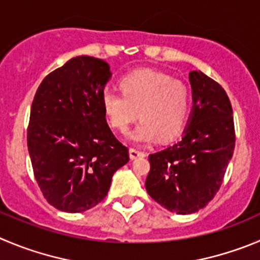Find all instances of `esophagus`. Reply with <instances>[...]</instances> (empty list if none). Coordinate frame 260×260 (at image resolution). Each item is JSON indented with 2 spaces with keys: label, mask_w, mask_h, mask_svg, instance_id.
<instances>
[{
  "label": "esophagus",
  "mask_w": 260,
  "mask_h": 260,
  "mask_svg": "<svg viewBox=\"0 0 260 260\" xmlns=\"http://www.w3.org/2000/svg\"><path fill=\"white\" fill-rule=\"evenodd\" d=\"M129 156L131 159H137V157H144L146 156V154H145L144 151H141V150L138 149H135V147H131L129 149Z\"/></svg>",
  "instance_id": "obj_1"
}]
</instances>
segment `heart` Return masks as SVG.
Instances as JSON below:
<instances>
[{"label": "heart", "instance_id": "b5f03b06", "mask_svg": "<svg viewBox=\"0 0 260 260\" xmlns=\"http://www.w3.org/2000/svg\"><path fill=\"white\" fill-rule=\"evenodd\" d=\"M120 91L105 87L101 106L113 129L125 133L136 120L141 122L131 133L137 142L176 138L187 124L192 97L183 82L156 70L142 69L128 73L119 82Z\"/></svg>", "mask_w": 260, "mask_h": 260}]
</instances>
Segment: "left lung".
<instances>
[{"mask_svg": "<svg viewBox=\"0 0 260 260\" xmlns=\"http://www.w3.org/2000/svg\"><path fill=\"white\" fill-rule=\"evenodd\" d=\"M193 111L178 142L149 155V195L169 212L191 214L219 191L235 150L234 111L218 82L190 72Z\"/></svg>", "mask_w": 260, "mask_h": 260, "instance_id": "left-lung-1", "label": "left lung"}]
</instances>
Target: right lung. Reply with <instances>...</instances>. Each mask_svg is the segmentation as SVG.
I'll use <instances>...</instances> for the list:
<instances>
[{"mask_svg":"<svg viewBox=\"0 0 260 260\" xmlns=\"http://www.w3.org/2000/svg\"><path fill=\"white\" fill-rule=\"evenodd\" d=\"M110 75L105 60L73 57L46 75L31 103L26 144L33 173L48 204L61 212L96 207L129 160L101 106Z\"/></svg>","mask_w":260,"mask_h":260,"instance_id":"right-lung-1","label":"right lung"}]
</instances>
